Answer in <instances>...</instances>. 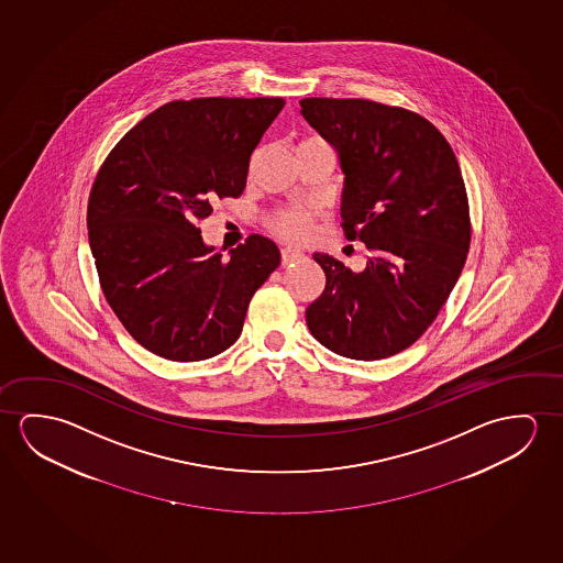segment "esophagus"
Returning a JSON list of instances; mask_svg holds the SVG:
<instances>
[{"label": "esophagus", "instance_id": "34e87169", "mask_svg": "<svg viewBox=\"0 0 563 563\" xmlns=\"http://www.w3.org/2000/svg\"><path fill=\"white\" fill-rule=\"evenodd\" d=\"M302 257V251L292 250V247H285V250L280 251V261H283V265H290V263L300 261Z\"/></svg>", "mask_w": 563, "mask_h": 563}]
</instances>
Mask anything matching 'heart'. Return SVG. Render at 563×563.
<instances>
[{
    "label": "heart",
    "mask_w": 563,
    "mask_h": 563,
    "mask_svg": "<svg viewBox=\"0 0 563 563\" xmlns=\"http://www.w3.org/2000/svg\"><path fill=\"white\" fill-rule=\"evenodd\" d=\"M313 142V140H310ZM268 230L273 234L288 240V242H302L310 238L313 228V214L306 208H280L267 218Z\"/></svg>",
    "instance_id": "heart-1"
}]
</instances>
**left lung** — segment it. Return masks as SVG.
<instances>
[{"instance_id":"8db88e82","label":"left lung","mask_w":563,"mask_h":563,"mask_svg":"<svg viewBox=\"0 0 563 563\" xmlns=\"http://www.w3.org/2000/svg\"><path fill=\"white\" fill-rule=\"evenodd\" d=\"M300 107L338 150L345 238L371 251L363 273L313 255L325 288L306 323L346 358L396 355L433 323L466 263L472 224L459 159L434 124L404 107L331 97Z\"/></svg>"}]
</instances>
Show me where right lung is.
I'll use <instances>...</instances> for the list:
<instances>
[{"label": "right lung", "instance_id": "obj_1", "mask_svg": "<svg viewBox=\"0 0 563 563\" xmlns=\"http://www.w3.org/2000/svg\"><path fill=\"white\" fill-rule=\"evenodd\" d=\"M283 97H199L147 114L104 157L87 202L89 245L114 316L150 353L177 363L217 356L242 333L251 296L278 267L253 234L230 260L200 222L245 189L253 150Z\"/></svg>", "mask_w": 563, "mask_h": 563}]
</instances>
